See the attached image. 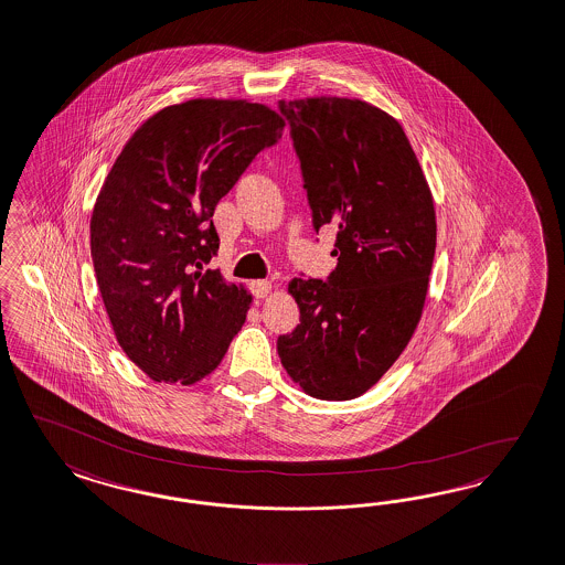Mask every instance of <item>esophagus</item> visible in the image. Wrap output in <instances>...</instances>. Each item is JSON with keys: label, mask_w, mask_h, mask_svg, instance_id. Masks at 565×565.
I'll return each instance as SVG.
<instances>
[{"label": "esophagus", "mask_w": 565, "mask_h": 565, "mask_svg": "<svg viewBox=\"0 0 565 565\" xmlns=\"http://www.w3.org/2000/svg\"><path fill=\"white\" fill-rule=\"evenodd\" d=\"M250 290H253V294L256 296V298H265V296H269V294H271V281H267V279H258V281H253V284H250Z\"/></svg>", "instance_id": "obj_1"}]
</instances>
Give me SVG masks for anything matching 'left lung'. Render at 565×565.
I'll use <instances>...</instances> for the list:
<instances>
[{"instance_id":"1","label":"left lung","mask_w":565,"mask_h":565,"mask_svg":"<svg viewBox=\"0 0 565 565\" xmlns=\"http://www.w3.org/2000/svg\"><path fill=\"white\" fill-rule=\"evenodd\" d=\"M290 122L312 211L333 225L328 281L288 284L300 323L277 352L294 382L321 401H351L407 349L428 294L436 211L401 122L356 98L279 102Z\"/></svg>"}]
</instances>
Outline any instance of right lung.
I'll use <instances>...</instances> for the list:
<instances>
[{"label":"right lung","mask_w":565,"mask_h":565,"mask_svg":"<svg viewBox=\"0 0 565 565\" xmlns=\"http://www.w3.org/2000/svg\"><path fill=\"white\" fill-rule=\"evenodd\" d=\"M286 120L248 99H188L125 143L92 214V258L120 349L154 382L213 373L253 294L204 269L218 250L214 206Z\"/></svg>","instance_id":"1"}]
</instances>
